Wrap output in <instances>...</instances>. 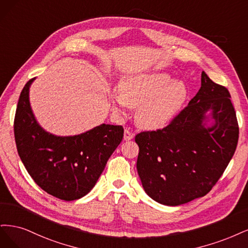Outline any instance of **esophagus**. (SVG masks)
<instances>
[{
  "label": "esophagus",
  "instance_id": "obj_1",
  "mask_svg": "<svg viewBox=\"0 0 248 248\" xmlns=\"http://www.w3.org/2000/svg\"><path fill=\"white\" fill-rule=\"evenodd\" d=\"M133 138H134V134H133L131 131H129V130H124V139L125 141H130V140H132Z\"/></svg>",
  "mask_w": 248,
  "mask_h": 248
}]
</instances>
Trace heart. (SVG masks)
I'll return each mask as SVG.
<instances>
[{"instance_id":"1","label":"heart","mask_w":248,"mask_h":248,"mask_svg":"<svg viewBox=\"0 0 248 248\" xmlns=\"http://www.w3.org/2000/svg\"><path fill=\"white\" fill-rule=\"evenodd\" d=\"M185 82L174 80L166 72H148L124 77L112 95L115 111L137 108L136 123L155 131L172 123L187 99Z\"/></svg>"}]
</instances>
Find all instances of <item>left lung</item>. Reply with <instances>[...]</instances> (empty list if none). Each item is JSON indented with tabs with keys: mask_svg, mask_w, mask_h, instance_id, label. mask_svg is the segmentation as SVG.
Returning <instances> with one entry per match:
<instances>
[{
	"mask_svg": "<svg viewBox=\"0 0 248 248\" xmlns=\"http://www.w3.org/2000/svg\"><path fill=\"white\" fill-rule=\"evenodd\" d=\"M238 138L229 91L203 71L201 89L169 125L135 137L137 170L145 193L167 206L204 197L226 170Z\"/></svg>",
	"mask_w": 248,
	"mask_h": 248,
	"instance_id": "left-lung-1",
	"label": "left lung"
}]
</instances>
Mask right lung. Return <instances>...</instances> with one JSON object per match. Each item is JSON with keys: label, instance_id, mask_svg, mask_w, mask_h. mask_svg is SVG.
<instances>
[{"label": "right lung", "instance_id": "right-lung-1", "mask_svg": "<svg viewBox=\"0 0 248 248\" xmlns=\"http://www.w3.org/2000/svg\"><path fill=\"white\" fill-rule=\"evenodd\" d=\"M27 82L14 118V136L21 162L37 185L55 198L73 201L89 194L121 144L122 125L100 124L74 136H57L40 125L30 103Z\"/></svg>", "mask_w": 248, "mask_h": 248}]
</instances>
